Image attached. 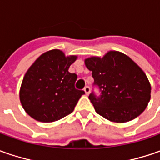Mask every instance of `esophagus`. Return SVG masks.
<instances>
[{"instance_id": "esophagus-1", "label": "esophagus", "mask_w": 160, "mask_h": 160, "mask_svg": "<svg viewBox=\"0 0 160 160\" xmlns=\"http://www.w3.org/2000/svg\"><path fill=\"white\" fill-rule=\"evenodd\" d=\"M83 91H84V92H85V94H89L90 92V87L89 86H85L84 88H83Z\"/></svg>"}]
</instances>
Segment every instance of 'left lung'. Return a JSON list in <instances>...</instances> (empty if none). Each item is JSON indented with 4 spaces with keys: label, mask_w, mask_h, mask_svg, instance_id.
I'll return each mask as SVG.
<instances>
[{
    "label": "left lung",
    "mask_w": 160,
    "mask_h": 160,
    "mask_svg": "<svg viewBox=\"0 0 160 160\" xmlns=\"http://www.w3.org/2000/svg\"><path fill=\"white\" fill-rule=\"evenodd\" d=\"M101 94L92 91L89 99L95 111L107 119L125 123L143 112L151 100V84L144 72L118 52L84 60Z\"/></svg>",
    "instance_id": "obj_1"
}]
</instances>
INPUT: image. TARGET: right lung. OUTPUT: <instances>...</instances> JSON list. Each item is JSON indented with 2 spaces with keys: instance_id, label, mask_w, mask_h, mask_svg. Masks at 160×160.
<instances>
[{
  "instance_id": "add662e5",
  "label": "right lung",
  "mask_w": 160,
  "mask_h": 160,
  "mask_svg": "<svg viewBox=\"0 0 160 160\" xmlns=\"http://www.w3.org/2000/svg\"><path fill=\"white\" fill-rule=\"evenodd\" d=\"M77 56L66 57L59 50L42 54L26 73L19 98L26 112L37 121L50 123L73 112L84 94L75 87L77 76L68 72Z\"/></svg>"
}]
</instances>
